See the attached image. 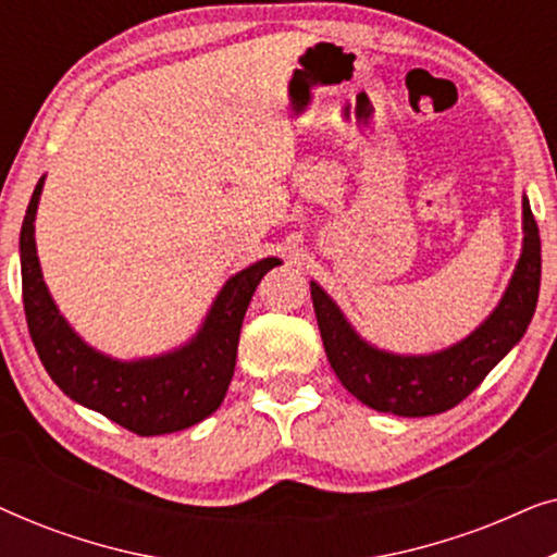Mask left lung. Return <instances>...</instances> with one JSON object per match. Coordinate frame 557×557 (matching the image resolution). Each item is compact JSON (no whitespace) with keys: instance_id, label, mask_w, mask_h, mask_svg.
Instances as JSON below:
<instances>
[{"instance_id":"8db88e82","label":"left lung","mask_w":557,"mask_h":557,"mask_svg":"<svg viewBox=\"0 0 557 557\" xmlns=\"http://www.w3.org/2000/svg\"><path fill=\"white\" fill-rule=\"evenodd\" d=\"M311 301L324 352L339 383L364 406L403 418L436 416L459 406L494 364L524 337L540 294V233L522 195V253L492 314L467 337L429 355L380 349L349 324L345 311L317 281Z\"/></svg>"}]
</instances>
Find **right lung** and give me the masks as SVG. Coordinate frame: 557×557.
Returning <instances> with one entry per match:
<instances>
[{
    "instance_id": "right-lung-1",
    "label": "right lung",
    "mask_w": 557,
    "mask_h": 557,
    "mask_svg": "<svg viewBox=\"0 0 557 557\" xmlns=\"http://www.w3.org/2000/svg\"><path fill=\"white\" fill-rule=\"evenodd\" d=\"M42 187L45 174L22 220L20 263L27 326L52 383L83 408L139 436L185 431L215 413L233 380L248 304L265 273L281 265V258H261L233 273L212 299L200 330L185 345L162 355L119 360L90 347L60 314L48 292L35 243Z\"/></svg>"
}]
</instances>
